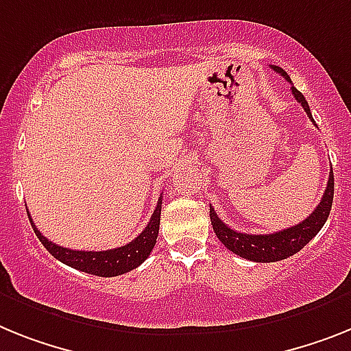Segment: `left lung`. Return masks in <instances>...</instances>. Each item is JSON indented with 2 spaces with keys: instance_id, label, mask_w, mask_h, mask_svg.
Returning <instances> with one entry per match:
<instances>
[{
  "instance_id": "obj_1",
  "label": "left lung",
  "mask_w": 351,
  "mask_h": 351,
  "mask_svg": "<svg viewBox=\"0 0 351 351\" xmlns=\"http://www.w3.org/2000/svg\"><path fill=\"white\" fill-rule=\"evenodd\" d=\"M273 67L278 75L284 76L285 80L291 82L289 75H287L282 67ZM291 90H293L294 98L298 99V103H302L303 110L307 112V116L312 119L307 99L303 98V94L300 93L296 87H291ZM332 199H334V173L330 171L325 194H323V198H321L316 210L312 212L307 219H303L302 223L291 226V228H285V230L280 232H273V234H241V232L232 230L230 226H226L225 223L217 217V214L214 212L212 207L210 223L214 232H216L217 239L225 244L230 252H234L235 255H239V257L248 258V261L253 262L284 261V258L291 257L294 253H298L312 237H316L317 232L323 228V225H325L326 219H328V214H330L332 210Z\"/></svg>"
}]
</instances>
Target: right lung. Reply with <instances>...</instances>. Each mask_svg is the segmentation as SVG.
Returning a JSON list of instances; mask_svg holds the SVG:
<instances>
[{
  "label": "right lung",
  "instance_id": "1",
  "mask_svg": "<svg viewBox=\"0 0 351 351\" xmlns=\"http://www.w3.org/2000/svg\"><path fill=\"white\" fill-rule=\"evenodd\" d=\"M160 208L162 198H158L157 207L153 210L148 226L144 228L143 234L139 237H135L132 243L125 244V246H119V248L114 250H105V252H78V250H69L64 248V246H58V244L46 239L37 230V226L34 225L30 214H28V217H30L32 228H34L35 235L44 244V248L48 250L53 257L64 262L66 266L75 267V269L84 271V273H89V275L117 276L135 269V267L141 266L148 258L153 246L157 243L158 226H160Z\"/></svg>",
  "mask_w": 351,
  "mask_h": 351
}]
</instances>
